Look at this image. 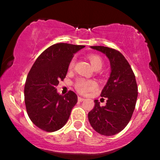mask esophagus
I'll return each mask as SVG.
<instances>
[{"label":"esophagus","instance_id":"obj_1","mask_svg":"<svg viewBox=\"0 0 160 160\" xmlns=\"http://www.w3.org/2000/svg\"><path fill=\"white\" fill-rule=\"evenodd\" d=\"M84 100H85V98H82V97H78V102H82Z\"/></svg>","mask_w":160,"mask_h":160}]
</instances>
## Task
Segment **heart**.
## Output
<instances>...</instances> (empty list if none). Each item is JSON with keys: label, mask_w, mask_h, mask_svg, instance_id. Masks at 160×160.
<instances>
[{"label": "heart", "mask_w": 160, "mask_h": 160, "mask_svg": "<svg viewBox=\"0 0 160 160\" xmlns=\"http://www.w3.org/2000/svg\"><path fill=\"white\" fill-rule=\"evenodd\" d=\"M89 59L92 66L95 70H100L103 66V61L100 56L97 55H90L89 56ZM74 59L73 58L69 64V69H72L74 65ZM75 88L79 92L86 93L87 92L93 90L97 87L96 82L92 80H86L83 78H79L75 82Z\"/></svg>", "instance_id": "heart-1"}]
</instances>
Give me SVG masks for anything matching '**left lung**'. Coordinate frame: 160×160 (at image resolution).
<instances>
[{"instance_id":"1","label":"left lung","mask_w":160,"mask_h":160,"mask_svg":"<svg viewBox=\"0 0 160 160\" xmlns=\"http://www.w3.org/2000/svg\"><path fill=\"white\" fill-rule=\"evenodd\" d=\"M104 53L109 59L111 74L101 96L107 98L106 105L100 106L95 100V107L88 113V119L95 131L111 136L122 131L129 122L138 97L135 76L122 53L102 46L90 47Z\"/></svg>"}]
</instances>
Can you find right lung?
Listing matches in <instances>:
<instances>
[{
  "label": "right lung",
  "instance_id": "obj_1",
  "mask_svg": "<svg viewBox=\"0 0 160 160\" xmlns=\"http://www.w3.org/2000/svg\"><path fill=\"white\" fill-rule=\"evenodd\" d=\"M85 46L59 43L43 51L31 68L25 85V103L32 122L47 132L60 129L68 120L78 95H59L56 86L65 78L74 55Z\"/></svg>",
  "mask_w": 160,
  "mask_h": 160
}]
</instances>
